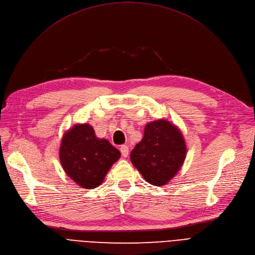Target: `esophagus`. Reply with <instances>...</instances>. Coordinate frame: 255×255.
Listing matches in <instances>:
<instances>
[{
  "label": "esophagus",
  "mask_w": 255,
  "mask_h": 255,
  "mask_svg": "<svg viewBox=\"0 0 255 255\" xmlns=\"http://www.w3.org/2000/svg\"><path fill=\"white\" fill-rule=\"evenodd\" d=\"M120 152H121V155H123L124 157H127L128 155V147L127 146V145H123V146L120 147Z\"/></svg>",
  "instance_id": "34e87169"
}]
</instances>
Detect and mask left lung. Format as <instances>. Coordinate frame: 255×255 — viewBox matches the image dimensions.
I'll return each mask as SVG.
<instances>
[{
	"label": "left lung",
	"mask_w": 255,
	"mask_h": 255,
	"mask_svg": "<svg viewBox=\"0 0 255 255\" xmlns=\"http://www.w3.org/2000/svg\"><path fill=\"white\" fill-rule=\"evenodd\" d=\"M187 145L180 128L168 119L146 124L144 136L130 152V162L152 186H165L183 167Z\"/></svg>",
	"instance_id": "obj_1"
}]
</instances>
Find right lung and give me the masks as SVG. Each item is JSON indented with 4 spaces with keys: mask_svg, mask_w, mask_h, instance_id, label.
Listing matches in <instances>:
<instances>
[{
    "mask_svg": "<svg viewBox=\"0 0 255 255\" xmlns=\"http://www.w3.org/2000/svg\"><path fill=\"white\" fill-rule=\"evenodd\" d=\"M119 157L120 151L107 139L96 137L89 124L72 126L64 131L60 143L59 160L63 170L83 189L102 185Z\"/></svg>",
    "mask_w": 255,
    "mask_h": 255,
    "instance_id": "1",
    "label": "right lung"
}]
</instances>
